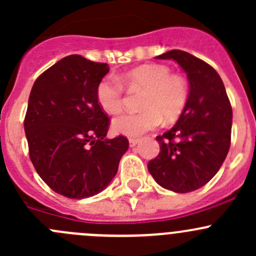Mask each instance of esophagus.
<instances>
[{
  "label": "esophagus",
  "instance_id": "obj_1",
  "mask_svg": "<svg viewBox=\"0 0 256 256\" xmlns=\"http://www.w3.org/2000/svg\"><path fill=\"white\" fill-rule=\"evenodd\" d=\"M128 144H130V146H131V147L136 146V144H138V138H128Z\"/></svg>",
  "mask_w": 256,
  "mask_h": 256
}]
</instances>
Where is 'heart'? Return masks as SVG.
I'll return each mask as SVG.
<instances>
[{"label":"heart","instance_id":"1","mask_svg":"<svg viewBox=\"0 0 256 256\" xmlns=\"http://www.w3.org/2000/svg\"><path fill=\"white\" fill-rule=\"evenodd\" d=\"M128 88H141L144 94L138 112H126L112 121L115 132L140 136L166 122L174 121L187 106L190 85L180 74H171L164 64H146L128 70L122 76ZM95 96L99 106L108 114H118L124 105V86L114 76H105L98 82Z\"/></svg>","mask_w":256,"mask_h":256}]
</instances>
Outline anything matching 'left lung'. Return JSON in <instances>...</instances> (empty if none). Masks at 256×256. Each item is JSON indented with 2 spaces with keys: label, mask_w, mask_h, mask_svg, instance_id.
Here are the masks:
<instances>
[{
  "label": "left lung",
  "mask_w": 256,
  "mask_h": 256,
  "mask_svg": "<svg viewBox=\"0 0 256 256\" xmlns=\"http://www.w3.org/2000/svg\"><path fill=\"white\" fill-rule=\"evenodd\" d=\"M157 59H174L190 80V99L176 125L157 136L160 154L148 162L160 186L188 193L208 183L223 164L232 138L233 112L226 88L213 66L174 49Z\"/></svg>",
  "instance_id": "left-lung-1"
}]
</instances>
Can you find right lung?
Returning <instances> with one entry per match:
<instances>
[{
  "mask_svg": "<svg viewBox=\"0 0 256 256\" xmlns=\"http://www.w3.org/2000/svg\"><path fill=\"white\" fill-rule=\"evenodd\" d=\"M106 63L73 54L43 72L30 90L24 118L30 158L58 194L92 197L108 187L128 151L122 135L106 138L110 118L95 96Z\"/></svg>",
  "mask_w": 256,
  "mask_h": 256,
  "instance_id": "obj_1",
  "label": "right lung"
}]
</instances>
